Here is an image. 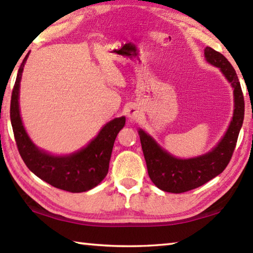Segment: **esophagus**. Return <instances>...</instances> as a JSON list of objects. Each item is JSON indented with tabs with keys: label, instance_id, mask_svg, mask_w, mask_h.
<instances>
[{
	"label": "esophagus",
	"instance_id": "1",
	"mask_svg": "<svg viewBox=\"0 0 253 253\" xmlns=\"http://www.w3.org/2000/svg\"><path fill=\"white\" fill-rule=\"evenodd\" d=\"M127 116L130 119V121H136V119L139 118V116H140V111L136 106H131V107H129V109L127 110Z\"/></svg>",
	"mask_w": 253,
	"mask_h": 253
}]
</instances>
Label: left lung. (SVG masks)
<instances>
[{"mask_svg":"<svg viewBox=\"0 0 253 253\" xmlns=\"http://www.w3.org/2000/svg\"><path fill=\"white\" fill-rule=\"evenodd\" d=\"M204 55L208 62L220 68L233 88V117L225 135L216 147L199 157L181 160L164 151L144 130H138L149 177L158 188L169 193H183L202 186L223 172L232 157L245 118V98L233 67L223 54L210 46L205 48Z\"/></svg>","mask_w":253,"mask_h":253,"instance_id":"left-lung-1","label":"left lung"}]
</instances>
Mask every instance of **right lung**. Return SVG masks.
<instances>
[{
    "instance_id": "1",
    "label": "right lung",
    "mask_w": 253,
    "mask_h": 253,
    "mask_svg": "<svg viewBox=\"0 0 253 253\" xmlns=\"http://www.w3.org/2000/svg\"><path fill=\"white\" fill-rule=\"evenodd\" d=\"M25 55L19 68L12 91L10 117L19 153L25 165L42 181L60 190L81 193L97 186L106 177L117 134L125 126L126 118L119 117L102 127L95 139L79 152L66 156H54L38 148L25 131L19 109L20 81Z\"/></svg>"
}]
</instances>
